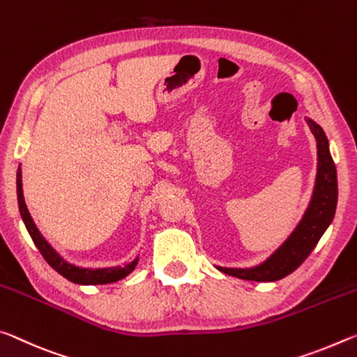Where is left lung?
I'll list each match as a JSON object with an SVG mask.
<instances>
[{
  "instance_id": "left-lung-1",
  "label": "left lung",
  "mask_w": 357,
  "mask_h": 357,
  "mask_svg": "<svg viewBox=\"0 0 357 357\" xmlns=\"http://www.w3.org/2000/svg\"><path fill=\"white\" fill-rule=\"evenodd\" d=\"M317 139L318 166L317 178L312 192V199L303 213L299 225L289 234V237L268 256L266 261L253 267H221L220 272L226 275L251 280V282H277L291 272H294L308 258L319 238L332 223L337 208L338 185L334 160L329 151V140L317 121L305 119Z\"/></svg>"
}]
</instances>
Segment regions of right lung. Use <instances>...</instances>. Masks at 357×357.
I'll return each instance as SVG.
<instances>
[{
	"label": "right lung",
	"instance_id": "add662e5",
	"mask_svg": "<svg viewBox=\"0 0 357 357\" xmlns=\"http://www.w3.org/2000/svg\"><path fill=\"white\" fill-rule=\"evenodd\" d=\"M17 201H19V210H20V217L25 223V227L30 237L33 238L34 245H36L38 250L40 251V255L44 256V259L49 262V266L52 268L63 275L66 280L77 284H107V283H114L119 282V280L125 278L126 275L136 268L137 262H139V256L134 261H131L130 264H126L125 267H104V268H89V267H79L74 266L71 262H68L64 258H61L58 255V251L52 247V245L45 241L43 237V234L39 232V229L34 225V221L31 218L30 212H28L26 204H25V197H23V190H22V169L19 167L17 171Z\"/></svg>",
	"mask_w": 357,
	"mask_h": 357
}]
</instances>
